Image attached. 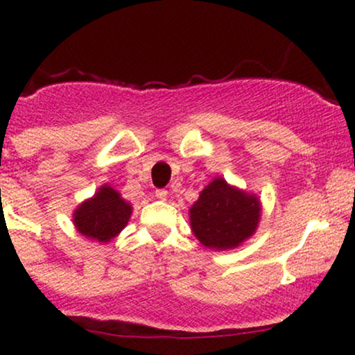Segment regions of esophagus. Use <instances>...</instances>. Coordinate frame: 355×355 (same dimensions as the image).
Masks as SVG:
<instances>
[{"label": "esophagus", "instance_id": "34e87169", "mask_svg": "<svg viewBox=\"0 0 355 355\" xmlns=\"http://www.w3.org/2000/svg\"><path fill=\"white\" fill-rule=\"evenodd\" d=\"M155 195H157V198H160V200H166V195H168V191L164 189H158L157 191H155Z\"/></svg>", "mask_w": 355, "mask_h": 355}]
</instances>
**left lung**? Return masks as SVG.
I'll return each instance as SVG.
<instances>
[{
    "label": "left lung",
    "mask_w": 355,
    "mask_h": 355,
    "mask_svg": "<svg viewBox=\"0 0 355 355\" xmlns=\"http://www.w3.org/2000/svg\"><path fill=\"white\" fill-rule=\"evenodd\" d=\"M260 218L255 195L234 189L215 178L190 209V225L205 247L225 250L240 245L254 234Z\"/></svg>",
    "instance_id": "obj_1"
}]
</instances>
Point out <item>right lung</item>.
<instances>
[{
  "instance_id": "obj_1",
  "label": "right lung",
  "mask_w": 355,
  "mask_h": 355,
  "mask_svg": "<svg viewBox=\"0 0 355 355\" xmlns=\"http://www.w3.org/2000/svg\"><path fill=\"white\" fill-rule=\"evenodd\" d=\"M132 215V205L120 197L112 187H101L95 197L89 198L76 209L73 215L76 230L85 237L110 242L116 237Z\"/></svg>"
}]
</instances>
